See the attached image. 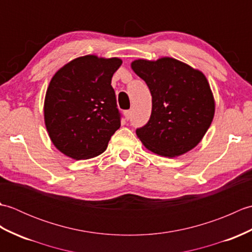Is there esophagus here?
<instances>
[{
	"mask_svg": "<svg viewBox=\"0 0 252 252\" xmlns=\"http://www.w3.org/2000/svg\"><path fill=\"white\" fill-rule=\"evenodd\" d=\"M131 116H132V110H126L125 111V117H126V120L131 119Z\"/></svg>",
	"mask_w": 252,
	"mask_h": 252,
	"instance_id": "esophagus-1",
	"label": "esophagus"
}]
</instances>
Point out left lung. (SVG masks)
<instances>
[{
	"label": "left lung",
	"instance_id": "1",
	"mask_svg": "<svg viewBox=\"0 0 252 252\" xmlns=\"http://www.w3.org/2000/svg\"><path fill=\"white\" fill-rule=\"evenodd\" d=\"M131 67L152 94V115L136 135L149 151L178 157L197 146L215 116V98L201 71L171 57L137 60Z\"/></svg>",
	"mask_w": 252,
	"mask_h": 252
}]
</instances>
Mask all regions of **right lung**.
I'll use <instances>...</instances> for the list:
<instances>
[{"label": "right lung", "instance_id": "add662e5", "mask_svg": "<svg viewBox=\"0 0 252 252\" xmlns=\"http://www.w3.org/2000/svg\"><path fill=\"white\" fill-rule=\"evenodd\" d=\"M120 58L95 55L69 62L52 78L44 100V121L58 151L76 160L104 153L120 127L111 78Z\"/></svg>", "mask_w": 252, "mask_h": 252}]
</instances>
